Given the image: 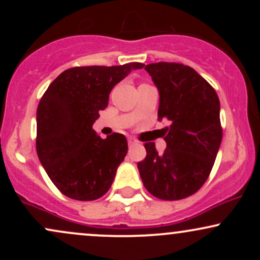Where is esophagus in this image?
<instances>
[{"label": "esophagus", "mask_w": 260, "mask_h": 260, "mask_svg": "<svg viewBox=\"0 0 260 260\" xmlns=\"http://www.w3.org/2000/svg\"><path fill=\"white\" fill-rule=\"evenodd\" d=\"M137 144H138V142H137L136 139L128 138V145H129V147H133V145H137Z\"/></svg>", "instance_id": "34e87169"}]
</instances>
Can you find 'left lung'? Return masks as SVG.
<instances>
[{"instance_id":"8db88e82","label":"left lung","mask_w":260,"mask_h":260,"mask_svg":"<svg viewBox=\"0 0 260 260\" xmlns=\"http://www.w3.org/2000/svg\"><path fill=\"white\" fill-rule=\"evenodd\" d=\"M159 90L157 118L166 120L165 151L145 143L138 162L143 184L164 201L194 194L208 180L222 139L220 101L215 89L189 66L157 62L145 66Z\"/></svg>"}]
</instances>
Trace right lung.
<instances>
[{"label": "right lung", "instance_id": "obj_1", "mask_svg": "<svg viewBox=\"0 0 260 260\" xmlns=\"http://www.w3.org/2000/svg\"><path fill=\"white\" fill-rule=\"evenodd\" d=\"M144 64L86 66L62 72L41 98L37 111L39 160L59 192L76 201H95L111 187L127 155L123 134L103 139L92 129L112 88Z\"/></svg>", "mask_w": 260, "mask_h": 260}]
</instances>
